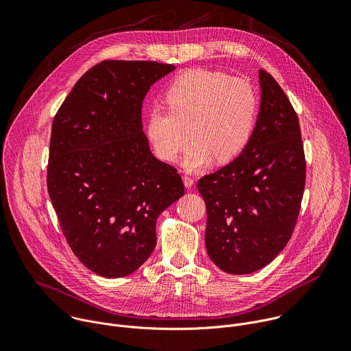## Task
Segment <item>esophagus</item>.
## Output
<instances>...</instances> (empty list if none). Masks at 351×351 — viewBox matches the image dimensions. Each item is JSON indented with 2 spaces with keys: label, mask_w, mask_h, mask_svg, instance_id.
Instances as JSON below:
<instances>
[{
  "label": "esophagus",
  "mask_w": 351,
  "mask_h": 351,
  "mask_svg": "<svg viewBox=\"0 0 351 351\" xmlns=\"http://www.w3.org/2000/svg\"><path fill=\"white\" fill-rule=\"evenodd\" d=\"M183 183H184L186 189H191V187H193V184H194V179L186 175V176H183Z\"/></svg>",
  "instance_id": "obj_1"
}]
</instances>
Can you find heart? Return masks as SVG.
<instances>
[{
	"mask_svg": "<svg viewBox=\"0 0 351 351\" xmlns=\"http://www.w3.org/2000/svg\"><path fill=\"white\" fill-rule=\"evenodd\" d=\"M167 108L147 114L145 134L154 154L175 162L189 137L183 167L197 171L214 160H236L253 138L258 93L252 83L208 69H193L176 77L165 93Z\"/></svg>",
	"mask_w": 351,
	"mask_h": 351,
	"instance_id": "heart-1",
	"label": "heart"
}]
</instances>
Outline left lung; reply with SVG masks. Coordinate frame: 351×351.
<instances>
[{"instance_id":"1","label":"left lung","mask_w":351,"mask_h":351,"mask_svg":"<svg viewBox=\"0 0 351 351\" xmlns=\"http://www.w3.org/2000/svg\"><path fill=\"white\" fill-rule=\"evenodd\" d=\"M261 104L244 152L197 183L207 207L206 245L223 272L268 265L294 230L306 184L298 118L278 82L260 71Z\"/></svg>"}]
</instances>
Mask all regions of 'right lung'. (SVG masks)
Listing matches in <instances>:
<instances>
[{
    "mask_svg": "<svg viewBox=\"0 0 351 351\" xmlns=\"http://www.w3.org/2000/svg\"><path fill=\"white\" fill-rule=\"evenodd\" d=\"M173 65L103 61L60 107L47 186L79 261L104 278L133 274L157 244L158 215L184 194L178 171L157 160L143 132V99Z\"/></svg>",
    "mask_w": 351,
    "mask_h": 351,
    "instance_id": "add662e5",
    "label": "right lung"
}]
</instances>
